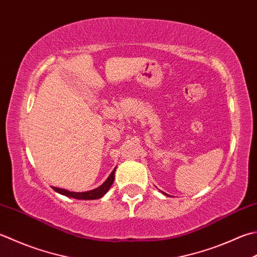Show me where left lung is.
<instances>
[{
    "instance_id": "1",
    "label": "left lung",
    "mask_w": 257,
    "mask_h": 257,
    "mask_svg": "<svg viewBox=\"0 0 257 257\" xmlns=\"http://www.w3.org/2000/svg\"><path fill=\"white\" fill-rule=\"evenodd\" d=\"M164 194H165V193H164ZM165 195H166V194H165Z\"/></svg>"
}]
</instances>
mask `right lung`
I'll return each mask as SVG.
<instances>
[{"label":"right lung","mask_w":257,"mask_h":257,"mask_svg":"<svg viewBox=\"0 0 257 257\" xmlns=\"http://www.w3.org/2000/svg\"><path fill=\"white\" fill-rule=\"evenodd\" d=\"M114 172H115V168L113 169V172L110 174L108 179L105 180V182L101 186H99V187L95 189L89 190V192L74 193V192H69V190H67V189H62V188H58V187H52V188L59 194L68 196V197L75 198V199H98V198H101L102 196L108 192L109 188L111 187V185L113 184V180H114Z\"/></svg>","instance_id":"obj_1"}]
</instances>
